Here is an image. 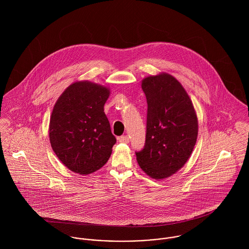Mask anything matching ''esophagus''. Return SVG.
<instances>
[{"mask_svg": "<svg viewBox=\"0 0 249 249\" xmlns=\"http://www.w3.org/2000/svg\"><path fill=\"white\" fill-rule=\"evenodd\" d=\"M119 142H124V143H128L129 142V138H128V136H121L120 138H119Z\"/></svg>", "mask_w": 249, "mask_h": 249, "instance_id": "1", "label": "esophagus"}]
</instances>
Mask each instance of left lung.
<instances>
[{
    "instance_id": "8db88e82",
    "label": "left lung",
    "mask_w": 249,
    "mask_h": 249,
    "mask_svg": "<svg viewBox=\"0 0 249 249\" xmlns=\"http://www.w3.org/2000/svg\"><path fill=\"white\" fill-rule=\"evenodd\" d=\"M146 98V134L137 162L151 178L161 180L178 172L196 145L198 122L184 87L170 73L161 72L142 80Z\"/></svg>"
}]
</instances>
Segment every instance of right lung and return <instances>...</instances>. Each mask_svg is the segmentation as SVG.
Segmentation results:
<instances>
[{"mask_svg": "<svg viewBox=\"0 0 249 249\" xmlns=\"http://www.w3.org/2000/svg\"><path fill=\"white\" fill-rule=\"evenodd\" d=\"M110 90L88 80L71 83L56 101L50 119L53 150L70 171L90 175L112 153L116 138L105 113Z\"/></svg>", "mask_w": 249, "mask_h": 249, "instance_id": "obj_1", "label": "right lung"}]
</instances>
